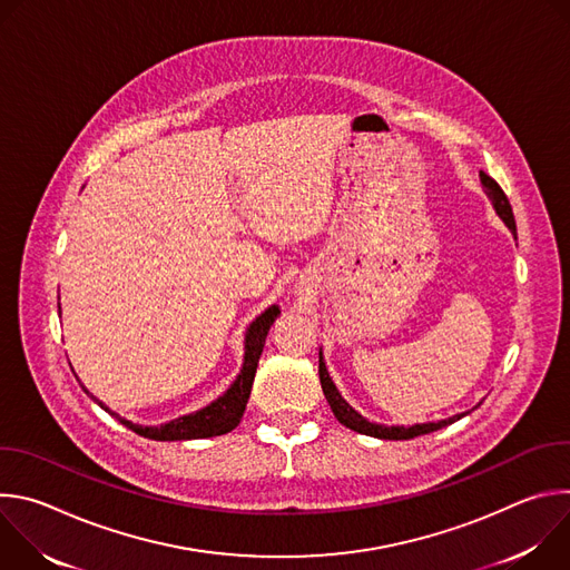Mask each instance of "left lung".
I'll use <instances>...</instances> for the list:
<instances>
[{
    "label": "left lung",
    "mask_w": 570,
    "mask_h": 570,
    "mask_svg": "<svg viewBox=\"0 0 570 570\" xmlns=\"http://www.w3.org/2000/svg\"><path fill=\"white\" fill-rule=\"evenodd\" d=\"M480 183H482L487 196H490V200H492L497 214L501 216V220L510 227L512 234H517V223H514L512 205H510L508 196L503 194V189L499 187V183H497L494 178L487 176L484 171H480ZM317 372H320L322 392H324V396H327V401H330V405H332V411H334L336 420H338L343 426H347V429H352V431H356V433L370 435V438H379V440H413V438H417V435H426V433H433V431H438V429H444V426H449V424H453V422H458L460 417L466 415V413H462V415H453V417H449V420L429 422V424H415V426H385V424H376V422L365 420L358 411H354L352 405L343 399V394L338 392L336 383H334L332 376H330L327 363H324V358H322V350H320V370H317Z\"/></svg>",
    "instance_id": "8db88e82"
}]
</instances>
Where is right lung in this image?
I'll return each mask as SVG.
<instances>
[{
    "instance_id": "obj_1",
    "label": "right lung",
    "mask_w": 570,
    "mask_h": 570,
    "mask_svg": "<svg viewBox=\"0 0 570 570\" xmlns=\"http://www.w3.org/2000/svg\"><path fill=\"white\" fill-rule=\"evenodd\" d=\"M60 308V306H58ZM279 306L273 304L268 306L262 315H257L250 327L246 330V341H243V365L240 372L236 374V379L232 381V385L212 403H207L205 409L183 415L178 420H171L167 424H159V426H141V424H132L124 417H119L117 413H112L106 403H101L99 399H95L88 387H83L99 405L110 413L112 417H117L126 429H130L132 433L148 438V440H157V442H183V440H203V438H216V435H225L232 429L238 426L243 411H246V403L250 399V390H253V381H255V372L259 365V356L264 352L266 345V336L271 324L279 317Z\"/></svg>"
}]
</instances>
